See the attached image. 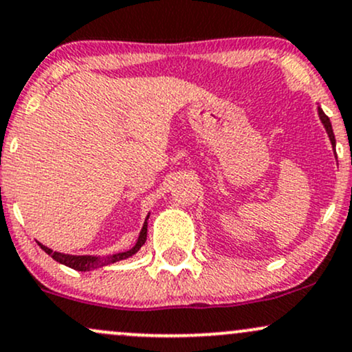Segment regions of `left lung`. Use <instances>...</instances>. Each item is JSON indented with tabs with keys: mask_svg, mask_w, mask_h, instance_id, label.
<instances>
[{
	"mask_svg": "<svg viewBox=\"0 0 352 352\" xmlns=\"http://www.w3.org/2000/svg\"><path fill=\"white\" fill-rule=\"evenodd\" d=\"M318 116H319V119H321L322 125H324L326 132H328V137H329V140H331V145H333V148H334V147H336V139H334V132H333V127H331L329 117L326 116L324 112H322L321 107H318Z\"/></svg>",
	"mask_w": 352,
	"mask_h": 352,
	"instance_id": "obj_1",
	"label": "left lung"
}]
</instances>
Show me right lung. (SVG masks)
Wrapping results in <instances>:
<instances>
[{"mask_svg": "<svg viewBox=\"0 0 352 352\" xmlns=\"http://www.w3.org/2000/svg\"><path fill=\"white\" fill-rule=\"evenodd\" d=\"M147 218H148V215H147ZM147 218H145L144 227H142V230H140L139 238H137V243L132 246L131 250H127V252L109 254V256H94V254H66V253L52 252L51 248H47V246H44L43 243H39V241H38V245L41 246L44 252L50 254L51 258H54L58 263L69 266V268L78 270V272H91V270L100 268V266L112 265V263H116V261L125 260V258L132 256V254H135L137 252H139L140 246L145 243V240H147Z\"/></svg>", "mask_w": 352, "mask_h": 352, "instance_id": "obj_1", "label": "right lung"}]
</instances>
